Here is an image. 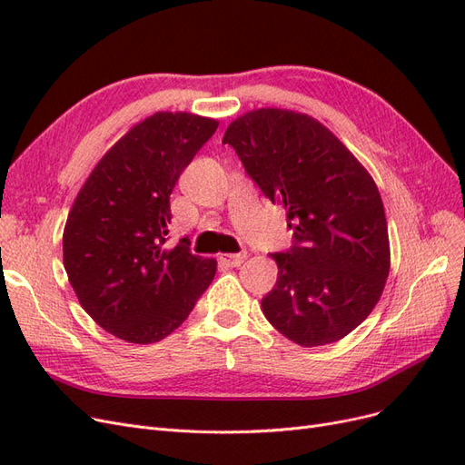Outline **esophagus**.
<instances>
[{"label":"esophagus","instance_id":"esophagus-1","mask_svg":"<svg viewBox=\"0 0 465 465\" xmlns=\"http://www.w3.org/2000/svg\"><path fill=\"white\" fill-rule=\"evenodd\" d=\"M246 258H248L246 252H238V254H221V256H219V262H221L223 265L238 267Z\"/></svg>","mask_w":465,"mask_h":465}]
</instances>
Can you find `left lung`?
Wrapping results in <instances>:
<instances>
[{"label":"left lung","instance_id":"1","mask_svg":"<svg viewBox=\"0 0 465 465\" xmlns=\"http://www.w3.org/2000/svg\"><path fill=\"white\" fill-rule=\"evenodd\" d=\"M223 143L265 198L283 205L291 250L272 254L275 287L262 299L272 326L302 347L353 331L382 297L390 241L382 198L355 154L302 112L258 108L229 124Z\"/></svg>","mask_w":465,"mask_h":465}]
</instances>
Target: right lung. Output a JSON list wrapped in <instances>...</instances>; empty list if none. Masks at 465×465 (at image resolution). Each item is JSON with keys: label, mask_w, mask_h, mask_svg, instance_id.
Here are the masks:
<instances>
[{"label": "right lung", "mask_w": 465, "mask_h": 465, "mask_svg": "<svg viewBox=\"0 0 465 465\" xmlns=\"http://www.w3.org/2000/svg\"><path fill=\"white\" fill-rule=\"evenodd\" d=\"M219 122L157 112L120 137L79 190L64 229V267L81 306L128 343L161 341L188 318L213 258L168 248L171 193Z\"/></svg>", "instance_id": "obj_1"}]
</instances>
